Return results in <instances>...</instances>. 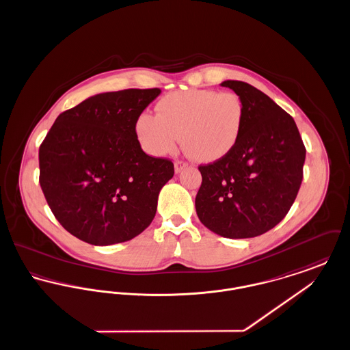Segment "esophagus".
I'll return each instance as SVG.
<instances>
[{"label":"esophagus","mask_w":350,"mask_h":350,"mask_svg":"<svg viewBox=\"0 0 350 350\" xmlns=\"http://www.w3.org/2000/svg\"><path fill=\"white\" fill-rule=\"evenodd\" d=\"M187 167V164L185 163V161H181V160H178V161H176L174 163V172L178 174V173H181L185 167Z\"/></svg>","instance_id":"obj_1"}]
</instances>
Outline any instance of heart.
Returning <instances> with one entry per match:
<instances>
[{"label":"heart","mask_w":350,"mask_h":350,"mask_svg":"<svg viewBox=\"0 0 350 350\" xmlns=\"http://www.w3.org/2000/svg\"><path fill=\"white\" fill-rule=\"evenodd\" d=\"M245 118L241 98L233 92L191 89L173 92L156 105V117L136 118L135 133L143 148L164 156L177 148L200 163L224 159L239 142Z\"/></svg>","instance_id":"heart-1"}]
</instances>
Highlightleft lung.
Returning <instances> with one entry per match:
<instances>
[{
  "label": "left lung",
  "mask_w": 350,
  "mask_h": 350,
  "mask_svg": "<svg viewBox=\"0 0 350 350\" xmlns=\"http://www.w3.org/2000/svg\"><path fill=\"white\" fill-rule=\"evenodd\" d=\"M241 98L245 118L239 142L224 159L200 165L196 210L219 236L248 239L275 227L293 206L303 178L306 148L298 127L250 83H220Z\"/></svg>",
  "instance_id": "8db88e82"
}]
</instances>
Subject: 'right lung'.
I'll use <instances>...</instances> for the list:
<instances>
[{
    "mask_svg": "<svg viewBox=\"0 0 350 350\" xmlns=\"http://www.w3.org/2000/svg\"><path fill=\"white\" fill-rule=\"evenodd\" d=\"M160 89L96 94L56 118L39 148V183L51 211L92 245L124 243L157 210L173 163L142 150L135 122Z\"/></svg>",
    "mask_w": 350,
    "mask_h": 350,
    "instance_id": "obj_1",
    "label": "right lung"
}]
</instances>
